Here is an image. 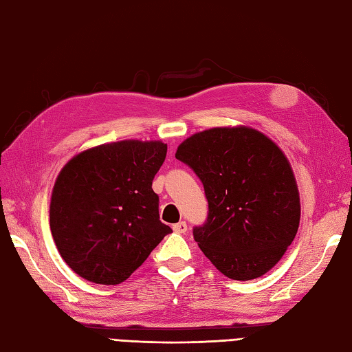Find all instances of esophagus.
<instances>
[{"instance_id": "obj_1", "label": "esophagus", "mask_w": 352, "mask_h": 352, "mask_svg": "<svg viewBox=\"0 0 352 352\" xmlns=\"http://www.w3.org/2000/svg\"><path fill=\"white\" fill-rule=\"evenodd\" d=\"M172 228H174L175 233L184 234L186 231H188V223H186V222H178V223H175V226H172Z\"/></svg>"}]
</instances>
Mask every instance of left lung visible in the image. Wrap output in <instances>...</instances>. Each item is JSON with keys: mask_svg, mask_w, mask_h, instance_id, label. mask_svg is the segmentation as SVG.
Wrapping results in <instances>:
<instances>
[{"mask_svg": "<svg viewBox=\"0 0 352 352\" xmlns=\"http://www.w3.org/2000/svg\"><path fill=\"white\" fill-rule=\"evenodd\" d=\"M175 157L204 186L208 214L193 239L231 280L258 278L278 263L300 227V192L287 157L250 126L193 134Z\"/></svg>", "mask_w": 352, "mask_h": 352, "instance_id": "left-lung-1", "label": "left lung"}]
</instances>
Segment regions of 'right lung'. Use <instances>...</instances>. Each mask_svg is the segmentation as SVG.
<instances>
[{
  "label": "right lung",
  "mask_w": 352,
  "mask_h": 352,
  "mask_svg": "<svg viewBox=\"0 0 352 352\" xmlns=\"http://www.w3.org/2000/svg\"><path fill=\"white\" fill-rule=\"evenodd\" d=\"M166 151L160 140H121L65 164L52 189L50 227L74 272L96 284L122 283L170 233L153 190Z\"/></svg>",
  "instance_id": "obj_1"
}]
</instances>
